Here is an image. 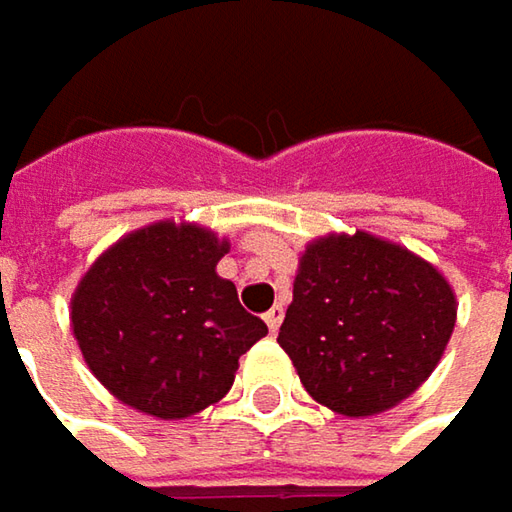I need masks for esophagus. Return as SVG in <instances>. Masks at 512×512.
I'll return each mask as SVG.
<instances>
[{
    "mask_svg": "<svg viewBox=\"0 0 512 512\" xmlns=\"http://www.w3.org/2000/svg\"><path fill=\"white\" fill-rule=\"evenodd\" d=\"M265 323H268L271 335H276V332H279V326H282V306H274L271 311H265Z\"/></svg>",
    "mask_w": 512,
    "mask_h": 512,
    "instance_id": "esophagus-1",
    "label": "esophagus"
}]
</instances>
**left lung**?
<instances>
[{"instance_id":"1","label":"left lung","mask_w":512,"mask_h":512,"mask_svg":"<svg viewBox=\"0 0 512 512\" xmlns=\"http://www.w3.org/2000/svg\"><path fill=\"white\" fill-rule=\"evenodd\" d=\"M437 268L370 233L306 247L279 347L311 396L344 417L399 405L437 367L455 329Z\"/></svg>"}]
</instances>
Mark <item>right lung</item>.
I'll return each instance as SVG.
<instances>
[{
    "mask_svg": "<svg viewBox=\"0 0 512 512\" xmlns=\"http://www.w3.org/2000/svg\"><path fill=\"white\" fill-rule=\"evenodd\" d=\"M227 241L160 221L116 241L72 297V332L95 379L125 405L183 420L218 402L238 358L268 335L215 274Z\"/></svg>",
    "mask_w": 512,
    "mask_h": 512,
    "instance_id": "1",
    "label": "right lung"
}]
</instances>
